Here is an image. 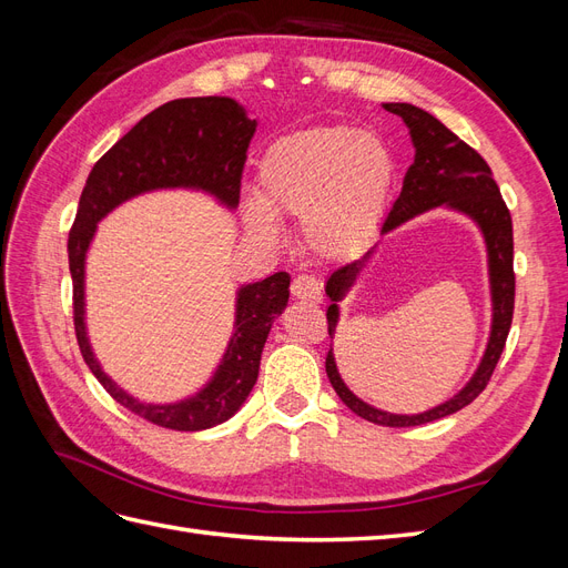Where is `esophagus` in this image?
<instances>
[{"label":"esophagus","mask_w":568,"mask_h":568,"mask_svg":"<svg viewBox=\"0 0 568 568\" xmlns=\"http://www.w3.org/2000/svg\"><path fill=\"white\" fill-rule=\"evenodd\" d=\"M291 294L298 301L307 303H320L322 301V284L311 277V274H298V277L291 282Z\"/></svg>","instance_id":"1"}]
</instances>
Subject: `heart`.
<instances>
[{
	"mask_svg": "<svg viewBox=\"0 0 568 568\" xmlns=\"http://www.w3.org/2000/svg\"><path fill=\"white\" fill-rule=\"evenodd\" d=\"M398 178L390 149L346 125H317L274 140L257 163V196H242L246 230L272 242L274 215L301 217L307 248L324 261L363 251L382 227Z\"/></svg>",
	"mask_w": 568,
	"mask_h": 568,
	"instance_id": "obj_1",
	"label": "heart"
}]
</instances>
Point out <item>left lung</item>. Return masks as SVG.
<instances>
[{"label": "left lung", "instance_id": "8db88e82", "mask_svg": "<svg viewBox=\"0 0 568 568\" xmlns=\"http://www.w3.org/2000/svg\"><path fill=\"white\" fill-rule=\"evenodd\" d=\"M388 113L403 118L409 130L412 146H415V163L407 168L403 180V192L395 199L393 209L384 222L382 234H388L405 225L407 220L417 217L434 209H448L464 217H469L484 236L488 253V282H490V303H493V322L490 336L484 357L459 393L445 403L419 412V415H393V412L376 409L359 400L357 395L343 384L336 357L326 353V376L336 390L338 398L353 409L357 417L382 426H419L426 422H436L457 409L467 407L476 395L490 382L493 369L505 351V341L511 326L514 313V239H511V215L500 196L488 163L478 153L464 144L455 132L445 128L438 118L426 113L412 104H384ZM374 248L367 251L359 261L348 263L332 272L326 280V296L332 305L326 307V322H329V336L334 338L338 324V301L348 294L355 284L357 274L369 263Z\"/></svg>", "mask_w": 568, "mask_h": 568}]
</instances>
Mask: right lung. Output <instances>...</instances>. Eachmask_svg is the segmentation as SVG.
<instances>
[{"label": "right lung", "instance_id": "right-lung-1", "mask_svg": "<svg viewBox=\"0 0 568 568\" xmlns=\"http://www.w3.org/2000/svg\"><path fill=\"white\" fill-rule=\"evenodd\" d=\"M257 123L230 97L175 99L144 115L97 161L82 189L68 265L73 277V320L84 363L113 398L151 424L173 432H203L234 417L257 382L272 322L288 303L291 277L242 284L234 303V332L217 369L194 395L178 403H144L120 388L97 359L84 322V263L97 225L120 203L159 189H194L234 211L246 151Z\"/></svg>", "mask_w": 568, "mask_h": 568}]
</instances>
